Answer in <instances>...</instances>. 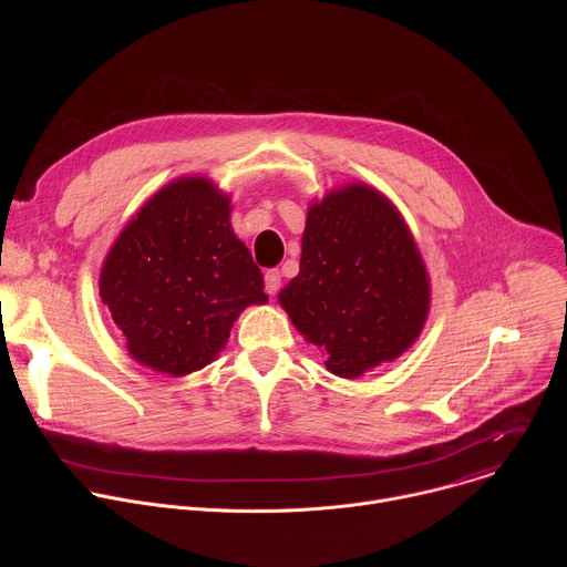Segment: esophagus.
<instances>
[{
	"label": "esophagus",
	"mask_w": 567,
	"mask_h": 567,
	"mask_svg": "<svg viewBox=\"0 0 567 567\" xmlns=\"http://www.w3.org/2000/svg\"><path fill=\"white\" fill-rule=\"evenodd\" d=\"M280 282H282V276H280L278 269H269V271L265 274V289H267L269 296H276V293H278Z\"/></svg>",
	"instance_id": "esophagus-1"
}]
</instances>
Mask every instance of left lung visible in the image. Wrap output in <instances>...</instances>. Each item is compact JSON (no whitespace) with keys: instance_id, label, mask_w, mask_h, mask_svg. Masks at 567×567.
<instances>
[{"instance_id":"left-lung-1","label":"left lung","mask_w":567,"mask_h":567,"mask_svg":"<svg viewBox=\"0 0 567 567\" xmlns=\"http://www.w3.org/2000/svg\"><path fill=\"white\" fill-rule=\"evenodd\" d=\"M278 302L330 372L357 379L420 339L431 280L396 206L354 182L309 206L300 271Z\"/></svg>"}]
</instances>
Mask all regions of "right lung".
Returning <instances> with one entry per match:
<instances>
[{"label": "right lung", "mask_w": 567, "mask_h": 567, "mask_svg": "<svg viewBox=\"0 0 567 567\" xmlns=\"http://www.w3.org/2000/svg\"><path fill=\"white\" fill-rule=\"evenodd\" d=\"M230 210V195L188 175L156 190L114 239L99 289L138 365L197 372L226 348L237 316L269 300Z\"/></svg>", "instance_id": "add662e5"}]
</instances>
